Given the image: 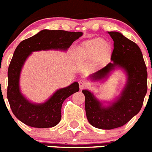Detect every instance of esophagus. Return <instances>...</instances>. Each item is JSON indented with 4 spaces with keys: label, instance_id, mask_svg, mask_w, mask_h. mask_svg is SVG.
<instances>
[{
    "label": "esophagus",
    "instance_id": "1",
    "mask_svg": "<svg viewBox=\"0 0 152 152\" xmlns=\"http://www.w3.org/2000/svg\"><path fill=\"white\" fill-rule=\"evenodd\" d=\"M79 86H80V89L83 90L84 88H87L88 87V84L86 82L85 80H79Z\"/></svg>",
    "mask_w": 152,
    "mask_h": 152
}]
</instances>
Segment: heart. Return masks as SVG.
I'll list each match as a JSON object with an SVG mask.
<instances>
[{"instance_id":"1","label":"heart","mask_w":152,"mask_h":152,"mask_svg":"<svg viewBox=\"0 0 152 152\" xmlns=\"http://www.w3.org/2000/svg\"><path fill=\"white\" fill-rule=\"evenodd\" d=\"M112 51V45L107 39H91L82 42L75 48L74 57L80 63L91 61V67L96 68L108 61Z\"/></svg>"}]
</instances>
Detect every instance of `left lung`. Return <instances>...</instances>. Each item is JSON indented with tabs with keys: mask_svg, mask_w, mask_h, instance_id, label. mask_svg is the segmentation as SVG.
<instances>
[{
	"mask_svg": "<svg viewBox=\"0 0 152 152\" xmlns=\"http://www.w3.org/2000/svg\"><path fill=\"white\" fill-rule=\"evenodd\" d=\"M113 40L111 61L107 66L92 74L93 81H105L114 70L120 68L126 82L117 97L106 105L88 90L85 96V111L90 124L100 129L121 127L139 113L147 93V68L141 49L134 42L118 32H108Z\"/></svg>",
	"mask_w": 152,
	"mask_h": 152,
	"instance_id": "1",
	"label": "left lung"
}]
</instances>
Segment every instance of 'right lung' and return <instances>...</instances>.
Instances as JSON below:
<instances>
[{
    "label": "right lung",
    "mask_w": 152,
    "mask_h": 152,
    "mask_svg": "<svg viewBox=\"0 0 152 152\" xmlns=\"http://www.w3.org/2000/svg\"><path fill=\"white\" fill-rule=\"evenodd\" d=\"M81 32L43 29L23 40L14 51L8 68L7 99L14 116L24 124L35 128L54 127L61 120V106L68 96L79 91L77 81L61 88L45 102L35 103L27 100L20 89V78L23 64L33 52L60 50L66 52L82 36Z\"/></svg>",
    "instance_id": "obj_1"
}]
</instances>
